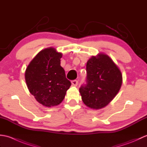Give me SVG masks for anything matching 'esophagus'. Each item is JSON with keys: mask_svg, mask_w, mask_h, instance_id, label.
I'll return each instance as SVG.
<instances>
[{"mask_svg": "<svg viewBox=\"0 0 147 147\" xmlns=\"http://www.w3.org/2000/svg\"><path fill=\"white\" fill-rule=\"evenodd\" d=\"M71 84H72V85H73V86H76L78 85V82L77 80H73L71 82Z\"/></svg>", "mask_w": 147, "mask_h": 147, "instance_id": "esophagus-1", "label": "esophagus"}]
</instances>
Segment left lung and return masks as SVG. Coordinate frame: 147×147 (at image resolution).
I'll use <instances>...</instances> for the list:
<instances>
[{
  "instance_id": "1",
  "label": "left lung",
  "mask_w": 147,
  "mask_h": 147,
  "mask_svg": "<svg viewBox=\"0 0 147 147\" xmlns=\"http://www.w3.org/2000/svg\"><path fill=\"white\" fill-rule=\"evenodd\" d=\"M86 84L80 88L84 104L98 110L114 99L123 83V75L113 60L104 53L92 56L86 63Z\"/></svg>"
}]
</instances>
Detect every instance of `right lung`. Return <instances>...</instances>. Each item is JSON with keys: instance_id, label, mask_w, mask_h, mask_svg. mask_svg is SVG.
<instances>
[{"instance_id": "add662e5", "label": "right lung", "mask_w": 147, "mask_h": 147, "mask_svg": "<svg viewBox=\"0 0 147 147\" xmlns=\"http://www.w3.org/2000/svg\"><path fill=\"white\" fill-rule=\"evenodd\" d=\"M62 57V53L55 48H46L36 55L26 69L24 77L29 92L44 107L60 104L71 85L61 65Z\"/></svg>"}]
</instances>
